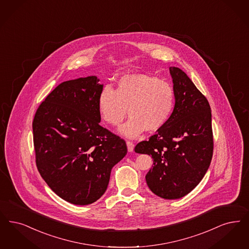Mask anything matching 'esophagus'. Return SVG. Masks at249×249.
<instances>
[{
  "mask_svg": "<svg viewBox=\"0 0 249 249\" xmlns=\"http://www.w3.org/2000/svg\"><path fill=\"white\" fill-rule=\"evenodd\" d=\"M127 146H128V151L129 152H132L133 148H134V144L132 142L130 141H127Z\"/></svg>",
  "mask_w": 249,
  "mask_h": 249,
  "instance_id": "1",
  "label": "esophagus"
}]
</instances>
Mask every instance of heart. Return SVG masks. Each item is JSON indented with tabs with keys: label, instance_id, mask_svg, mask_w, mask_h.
Segmentation results:
<instances>
[{
	"label": "heart",
	"instance_id": "1",
	"mask_svg": "<svg viewBox=\"0 0 249 249\" xmlns=\"http://www.w3.org/2000/svg\"><path fill=\"white\" fill-rule=\"evenodd\" d=\"M102 120L118 126L127 115L129 120L120 127L126 137L135 138L145 129L156 131L169 120L175 106V91L168 81L148 74L121 77L117 88L105 86L97 100Z\"/></svg>",
	"mask_w": 249,
	"mask_h": 249
}]
</instances>
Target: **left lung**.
<instances>
[{
  "label": "left lung",
  "instance_id": "1",
  "mask_svg": "<svg viewBox=\"0 0 249 249\" xmlns=\"http://www.w3.org/2000/svg\"><path fill=\"white\" fill-rule=\"evenodd\" d=\"M169 71L175 107L168 122L140 142L135 152L154 160L145 179L150 190L165 199L189 194L209 169L213 155V132L209 101L179 68Z\"/></svg>",
  "mask_w": 249,
  "mask_h": 249
}]
</instances>
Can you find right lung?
Here are the masks:
<instances>
[{"label":"right lung","mask_w":249,"mask_h":249,"mask_svg":"<svg viewBox=\"0 0 249 249\" xmlns=\"http://www.w3.org/2000/svg\"><path fill=\"white\" fill-rule=\"evenodd\" d=\"M95 76L60 83L32 122L37 169L48 186L74 205H89L105 194L112 168L127 154L123 139L99 124Z\"/></svg>","instance_id":"obj_1"}]
</instances>
